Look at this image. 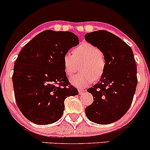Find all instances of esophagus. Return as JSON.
I'll return each instance as SVG.
<instances>
[{
    "label": "esophagus",
    "instance_id": "1",
    "mask_svg": "<svg viewBox=\"0 0 150 150\" xmlns=\"http://www.w3.org/2000/svg\"><path fill=\"white\" fill-rule=\"evenodd\" d=\"M78 92H79V94H83V93L85 92V90H83V89H79Z\"/></svg>",
    "mask_w": 150,
    "mask_h": 150
}]
</instances>
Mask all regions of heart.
<instances>
[{
    "label": "heart",
    "mask_w": 150,
    "mask_h": 150,
    "mask_svg": "<svg viewBox=\"0 0 150 150\" xmlns=\"http://www.w3.org/2000/svg\"><path fill=\"white\" fill-rule=\"evenodd\" d=\"M65 73L70 76L76 71L78 63L83 62L80 70L83 73L74 75L70 79L72 85L84 88L93 81L103 76L106 70V61L101 50L89 42H84L74 49V55L66 52L63 58Z\"/></svg>",
    "instance_id": "b5f03b06"
}]
</instances>
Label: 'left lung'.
Segmentation results:
<instances>
[{"label":"left lung","mask_w":150,"mask_h":150,"mask_svg":"<svg viewBox=\"0 0 150 150\" xmlns=\"http://www.w3.org/2000/svg\"><path fill=\"white\" fill-rule=\"evenodd\" d=\"M85 38L101 50L106 61L99 82L87 89L94 101L85 108L86 116L94 123L109 124L122 118L132 104L137 83L133 52L126 43L107 31L89 32Z\"/></svg>","instance_id":"1"}]
</instances>
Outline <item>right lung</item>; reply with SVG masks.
Listing matches in <instances>:
<instances>
[{"label": "right lung", "instance_id": "1", "mask_svg": "<svg viewBox=\"0 0 150 150\" xmlns=\"http://www.w3.org/2000/svg\"><path fill=\"white\" fill-rule=\"evenodd\" d=\"M79 39L70 32L46 30L20 51L15 63L13 83L17 105L32 123L47 125L61 118L64 101L78 94L65 73L63 58Z\"/></svg>", "mask_w": 150, "mask_h": 150}]
</instances>
